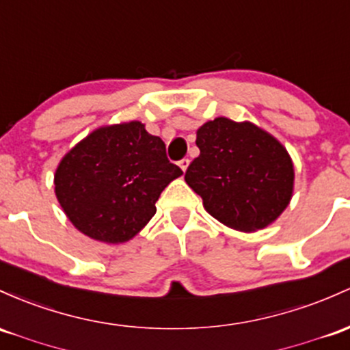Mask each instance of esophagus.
Instances as JSON below:
<instances>
[{
  "label": "esophagus",
  "mask_w": 350,
  "mask_h": 350,
  "mask_svg": "<svg viewBox=\"0 0 350 350\" xmlns=\"http://www.w3.org/2000/svg\"><path fill=\"white\" fill-rule=\"evenodd\" d=\"M179 167H181V169H183V171H184V172H186V169H187V167H189V159H187V157H184V159H181V161H179Z\"/></svg>",
  "instance_id": "obj_1"
}]
</instances>
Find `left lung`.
Instances as JSON below:
<instances>
[{
    "label": "left lung",
    "mask_w": 350,
    "mask_h": 350,
    "mask_svg": "<svg viewBox=\"0 0 350 350\" xmlns=\"http://www.w3.org/2000/svg\"><path fill=\"white\" fill-rule=\"evenodd\" d=\"M199 154L187 167V186L207 213L228 228L256 232L289 206L294 163L287 149L251 121L216 118L196 131Z\"/></svg>",
    "instance_id": "left-lung-1"
}]
</instances>
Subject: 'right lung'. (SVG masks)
<instances>
[{"label":"right lung","mask_w":350,"mask_h":350,"mask_svg":"<svg viewBox=\"0 0 350 350\" xmlns=\"http://www.w3.org/2000/svg\"><path fill=\"white\" fill-rule=\"evenodd\" d=\"M181 174L143 122H119L94 129L63 156L55 194L79 232L121 244L151 221L164 187Z\"/></svg>","instance_id":"add662e5"}]
</instances>
